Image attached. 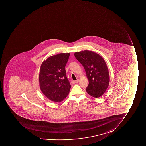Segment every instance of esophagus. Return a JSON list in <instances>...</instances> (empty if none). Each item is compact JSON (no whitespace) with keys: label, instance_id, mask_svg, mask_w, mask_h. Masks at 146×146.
<instances>
[{"label":"esophagus","instance_id":"34e87169","mask_svg":"<svg viewBox=\"0 0 146 146\" xmlns=\"http://www.w3.org/2000/svg\"><path fill=\"white\" fill-rule=\"evenodd\" d=\"M79 82V80H75L74 81V82L76 83H78Z\"/></svg>","mask_w":146,"mask_h":146}]
</instances>
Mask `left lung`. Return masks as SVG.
I'll use <instances>...</instances> for the list:
<instances>
[{
	"label": "left lung",
	"mask_w": 146,
	"mask_h": 146,
	"mask_svg": "<svg viewBox=\"0 0 146 146\" xmlns=\"http://www.w3.org/2000/svg\"><path fill=\"white\" fill-rule=\"evenodd\" d=\"M74 55L85 70L89 81L86 88L87 93L94 98L101 97L110 83L108 68L104 59L91 51L76 52Z\"/></svg>",
	"instance_id": "obj_1"
}]
</instances>
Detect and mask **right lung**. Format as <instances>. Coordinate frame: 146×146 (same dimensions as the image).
I'll use <instances>...</instances> for the list:
<instances>
[{
    "label": "right lung",
    "instance_id": "1",
    "mask_svg": "<svg viewBox=\"0 0 146 146\" xmlns=\"http://www.w3.org/2000/svg\"><path fill=\"white\" fill-rule=\"evenodd\" d=\"M70 53L50 56L41 65L39 75L40 88L51 101L60 102L69 93L71 85L66 76L65 66Z\"/></svg>",
    "mask_w": 146,
    "mask_h": 146
}]
</instances>
